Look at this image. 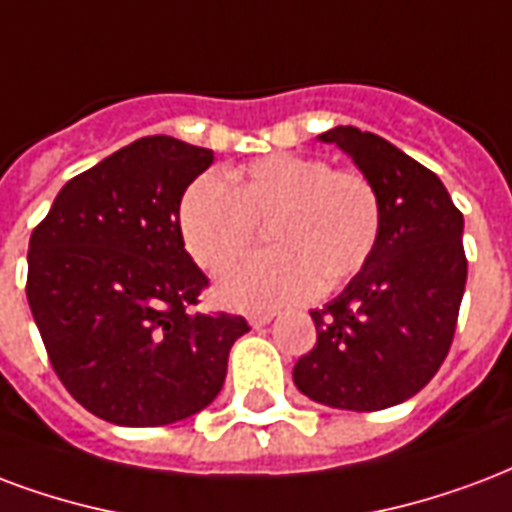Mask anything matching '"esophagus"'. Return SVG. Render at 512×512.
Wrapping results in <instances>:
<instances>
[{
    "instance_id": "34e87169",
    "label": "esophagus",
    "mask_w": 512,
    "mask_h": 512,
    "mask_svg": "<svg viewBox=\"0 0 512 512\" xmlns=\"http://www.w3.org/2000/svg\"><path fill=\"white\" fill-rule=\"evenodd\" d=\"M271 320H274V314H271V312L249 314V325H252V328H263V325H268Z\"/></svg>"
}]
</instances>
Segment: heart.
Wrapping results in <instances>:
<instances>
[{"mask_svg":"<svg viewBox=\"0 0 512 512\" xmlns=\"http://www.w3.org/2000/svg\"><path fill=\"white\" fill-rule=\"evenodd\" d=\"M266 225L274 249L230 266L217 298L260 312L314 298L366 266L382 230L380 192L363 173L306 154H268L217 176H198L179 200V233L203 271L233 263Z\"/></svg>","mask_w":512,"mask_h":512,"instance_id":"1","label":"heart"}]
</instances>
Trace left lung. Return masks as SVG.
<instances>
[{"label": "left lung", "mask_w": 512, "mask_h": 512, "mask_svg": "<svg viewBox=\"0 0 512 512\" xmlns=\"http://www.w3.org/2000/svg\"><path fill=\"white\" fill-rule=\"evenodd\" d=\"M320 140L377 187L382 230L350 285L312 312L317 344L293 380L333 410H385L412 399L448 355L467 285L464 217L437 173L380 135L333 127Z\"/></svg>", "instance_id": "left-lung-1"}]
</instances>
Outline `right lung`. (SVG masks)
I'll return each instance as SVG.
<instances>
[{
	"label": "right lung",
	"mask_w": 512,
	"mask_h": 512,
	"mask_svg": "<svg viewBox=\"0 0 512 512\" xmlns=\"http://www.w3.org/2000/svg\"><path fill=\"white\" fill-rule=\"evenodd\" d=\"M214 151L151 135L83 170L29 238L26 298L56 377L116 426H168L222 391L238 314H192L208 285L179 200Z\"/></svg>",
	"instance_id": "1"
}]
</instances>
